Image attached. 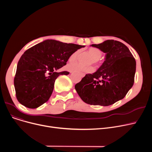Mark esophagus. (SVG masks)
<instances>
[{
    "label": "esophagus",
    "instance_id": "obj_1",
    "mask_svg": "<svg viewBox=\"0 0 152 152\" xmlns=\"http://www.w3.org/2000/svg\"><path fill=\"white\" fill-rule=\"evenodd\" d=\"M84 75H83V76H84Z\"/></svg>",
    "mask_w": 152,
    "mask_h": 152
}]
</instances>
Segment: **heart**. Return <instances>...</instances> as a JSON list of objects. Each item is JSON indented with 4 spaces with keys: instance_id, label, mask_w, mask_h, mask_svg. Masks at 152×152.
<instances>
[{
    "instance_id": "b5f03b06",
    "label": "heart",
    "mask_w": 152,
    "mask_h": 152,
    "mask_svg": "<svg viewBox=\"0 0 152 152\" xmlns=\"http://www.w3.org/2000/svg\"><path fill=\"white\" fill-rule=\"evenodd\" d=\"M89 53L92 57L93 59L91 61V63H93L95 65H99L100 63V58L102 56V51L97 47H91L88 49ZM81 53V50L77 49L75 50L73 53L69 56V60L70 61H75L77 60L79 55ZM68 69L71 71L75 72H83V73H92L94 71V68L92 66H89L84 67L79 65L77 63H69L67 66Z\"/></svg>"
}]
</instances>
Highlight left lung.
Segmentation results:
<instances>
[{"label": "left lung", "mask_w": 152, "mask_h": 152, "mask_svg": "<svg viewBox=\"0 0 152 152\" xmlns=\"http://www.w3.org/2000/svg\"><path fill=\"white\" fill-rule=\"evenodd\" d=\"M92 47L106 53L105 60L93 74H87L75 85L87 104L108 106L123 99L132 87L136 68L133 55L124 44L107 40Z\"/></svg>", "instance_id": "1"}]
</instances>
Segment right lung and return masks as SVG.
I'll use <instances>...</instances> for the list:
<instances>
[{"label": "right lung", "instance_id": "right-lung-1", "mask_svg": "<svg viewBox=\"0 0 152 152\" xmlns=\"http://www.w3.org/2000/svg\"><path fill=\"white\" fill-rule=\"evenodd\" d=\"M83 47L46 40L26 50L18 61L14 78L18 101L29 108H36L47 102L55 79L69 73L56 71L66 65L71 53Z\"/></svg>", "mask_w": 152, "mask_h": 152}]
</instances>
